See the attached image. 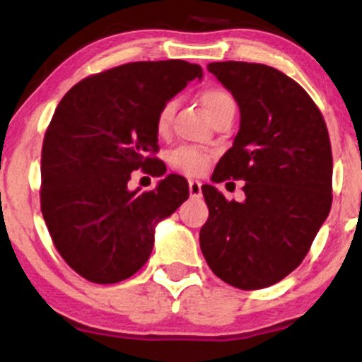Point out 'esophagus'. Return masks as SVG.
Returning <instances> with one entry per match:
<instances>
[{
  "label": "esophagus",
  "mask_w": 362,
  "mask_h": 362,
  "mask_svg": "<svg viewBox=\"0 0 362 362\" xmlns=\"http://www.w3.org/2000/svg\"><path fill=\"white\" fill-rule=\"evenodd\" d=\"M189 192L190 197L197 199L202 195V184L199 180H189Z\"/></svg>",
  "instance_id": "obj_1"
}]
</instances>
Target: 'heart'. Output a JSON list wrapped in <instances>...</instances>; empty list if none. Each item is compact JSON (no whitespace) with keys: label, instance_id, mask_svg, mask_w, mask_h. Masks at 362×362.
Here are the masks:
<instances>
[{"label":"heart","instance_id":"b5f03b06","mask_svg":"<svg viewBox=\"0 0 362 362\" xmlns=\"http://www.w3.org/2000/svg\"><path fill=\"white\" fill-rule=\"evenodd\" d=\"M201 100L204 103L206 110L209 112L211 117H214L223 107H226L228 103H233V98L228 93L226 90L221 88H207L202 91ZM173 110H175V102L168 100L160 107L156 115V132L158 134H165L170 127V120H172ZM170 165L173 168H177L178 172L185 173V175H199L202 173L209 163L211 155L202 149L194 148V146H180L173 149L168 156Z\"/></svg>","mask_w":362,"mask_h":362}]
</instances>
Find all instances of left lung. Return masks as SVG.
Returning <instances> with one entry per match:
<instances>
[{"label":"left lung","mask_w":362,"mask_h":362,"mask_svg":"<svg viewBox=\"0 0 362 362\" xmlns=\"http://www.w3.org/2000/svg\"><path fill=\"white\" fill-rule=\"evenodd\" d=\"M240 107L233 146L213 180H245V201L202 185L209 218L199 233L219 279L262 289L301 264L332 206V148L317 103L279 69L257 62L207 64Z\"/></svg>","instance_id":"obj_1"}]
</instances>
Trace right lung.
Returning a JSON list of instances; mask_svg holds the SVG:
<instances>
[{
	"instance_id": "1",
	"label": "right lung",
	"mask_w": 362,
	"mask_h": 362,
	"mask_svg": "<svg viewBox=\"0 0 362 362\" xmlns=\"http://www.w3.org/2000/svg\"><path fill=\"white\" fill-rule=\"evenodd\" d=\"M202 76L187 61H138L91 74L54 112L40 158V209L54 247L86 281L114 284L146 264L158 221L189 197L170 173L149 192H131L134 170L161 177L160 107Z\"/></svg>"
}]
</instances>
